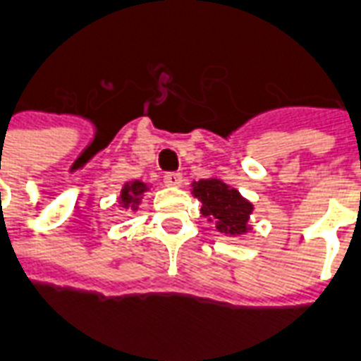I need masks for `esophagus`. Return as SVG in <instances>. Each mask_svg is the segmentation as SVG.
Here are the masks:
<instances>
[{
	"instance_id": "obj_1",
	"label": "esophagus",
	"mask_w": 361,
	"mask_h": 361,
	"mask_svg": "<svg viewBox=\"0 0 361 361\" xmlns=\"http://www.w3.org/2000/svg\"><path fill=\"white\" fill-rule=\"evenodd\" d=\"M164 183L167 186H180L183 184V175L180 173H165Z\"/></svg>"
}]
</instances>
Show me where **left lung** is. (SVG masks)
<instances>
[{
    "mask_svg": "<svg viewBox=\"0 0 361 361\" xmlns=\"http://www.w3.org/2000/svg\"><path fill=\"white\" fill-rule=\"evenodd\" d=\"M194 196L203 203L202 213L215 222L219 232L243 234L247 230V216L253 207L228 184L219 178H202L194 183Z\"/></svg>",
    "mask_w": 361,
    "mask_h": 361,
    "instance_id": "1",
    "label": "left lung"
}]
</instances>
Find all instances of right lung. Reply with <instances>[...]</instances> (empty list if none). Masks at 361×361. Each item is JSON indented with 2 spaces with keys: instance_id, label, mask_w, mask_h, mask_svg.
<instances>
[{
  "instance_id": "add662e5",
  "label": "right lung",
  "mask_w": 361,
  "mask_h": 361,
  "mask_svg": "<svg viewBox=\"0 0 361 361\" xmlns=\"http://www.w3.org/2000/svg\"><path fill=\"white\" fill-rule=\"evenodd\" d=\"M145 192V184L142 183H131L126 184V188L121 190V203H123V207H135L137 203H139V196Z\"/></svg>"
}]
</instances>
